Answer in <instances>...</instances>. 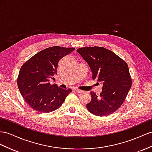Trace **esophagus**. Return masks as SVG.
<instances>
[{
    "mask_svg": "<svg viewBox=\"0 0 152 152\" xmlns=\"http://www.w3.org/2000/svg\"><path fill=\"white\" fill-rule=\"evenodd\" d=\"M74 91H75L76 93H81V92H83L82 91H81V90H80V89H77V88L74 89Z\"/></svg>",
    "mask_w": 152,
    "mask_h": 152,
    "instance_id": "34e87169",
    "label": "esophagus"
}]
</instances>
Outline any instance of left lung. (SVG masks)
Segmentation results:
<instances>
[{"label": "left lung", "mask_w": 152, "mask_h": 152, "mask_svg": "<svg viewBox=\"0 0 152 152\" xmlns=\"http://www.w3.org/2000/svg\"><path fill=\"white\" fill-rule=\"evenodd\" d=\"M77 52L87 62L92 79L103 83L99 96L90 92L92 99L87 104V110L98 116L113 114L122 105L132 86L127 64L116 54L102 47L81 48Z\"/></svg>", "instance_id": "1"}]
</instances>
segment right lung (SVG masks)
Masks as SVG:
<instances>
[{
  "label": "right lung",
  "instance_id": "obj_1",
  "mask_svg": "<svg viewBox=\"0 0 152 152\" xmlns=\"http://www.w3.org/2000/svg\"><path fill=\"white\" fill-rule=\"evenodd\" d=\"M75 48L54 46L38 52L22 65L17 85L23 98L33 110L50 112L59 108L72 92L50 85L57 75L59 61Z\"/></svg>",
  "mask_w": 152,
  "mask_h": 152
}]
</instances>
